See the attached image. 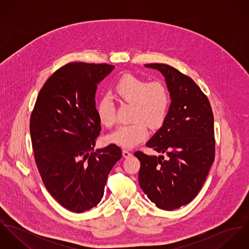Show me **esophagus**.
Wrapping results in <instances>:
<instances>
[{
    "label": "esophagus",
    "mask_w": 249,
    "mask_h": 249,
    "mask_svg": "<svg viewBox=\"0 0 249 249\" xmlns=\"http://www.w3.org/2000/svg\"><path fill=\"white\" fill-rule=\"evenodd\" d=\"M132 154H131V152L130 151H128L127 149H123V156L124 157V158H128V157H130Z\"/></svg>",
    "instance_id": "1"
}]
</instances>
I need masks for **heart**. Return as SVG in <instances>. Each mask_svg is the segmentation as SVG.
I'll return each mask as SVG.
<instances>
[{
  "mask_svg": "<svg viewBox=\"0 0 249 249\" xmlns=\"http://www.w3.org/2000/svg\"><path fill=\"white\" fill-rule=\"evenodd\" d=\"M114 93L119 101L132 105L130 119L133 122L120 125L107 136V142L122 147H133L147 137V126L157 129L164 124L170 107V94L163 83H148L140 77L126 74L116 83ZM97 111L105 126L115 124V109L109 97L100 100Z\"/></svg>",
  "mask_w": 249,
  "mask_h": 249,
  "instance_id": "heart-1",
  "label": "heart"
}]
</instances>
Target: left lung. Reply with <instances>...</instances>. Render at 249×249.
I'll use <instances>...</instances> for the list:
<instances>
[{
	"label": "left lung",
	"mask_w": 249,
	"mask_h": 249,
	"mask_svg": "<svg viewBox=\"0 0 249 249\" xmlns=\"http://www.w3.org/2000/svg\"><path fill=\"white\" fill-rule=\"evenodd\" d=\"M164 76L171 106L161 128L146 142L164 155L136 151L139 184L155 205L173 211L200 191L214 160L213 115L204 93L188 75L167 64H145Z\"/></svg>",
	"instance_id": "left-lung-1"
}]
</instances>
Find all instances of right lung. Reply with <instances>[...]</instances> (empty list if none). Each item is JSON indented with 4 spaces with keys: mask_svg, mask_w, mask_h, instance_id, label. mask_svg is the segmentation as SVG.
Listing matches in <instances>:
<instances>
[{
    "mask_svg": "<svg viewBox=\"0 0 249 249\" xmlns=\"http://www.w3.org/2000/svg\"><path fill=\"white\" fill-rule=\"evenodd\" d=\"M113 69L83 62L61 67L43 85L32 112L30 130L39 174L52 196L73 213L100 203L108 175L122 157L114 143L94 150L101 132L95 95Z\"/></svg>",
    "mask_w": 249,
    "mask_h": 249,
    "instance_id": "obj_1",
    "label": "right lung"
}]
</instances>
